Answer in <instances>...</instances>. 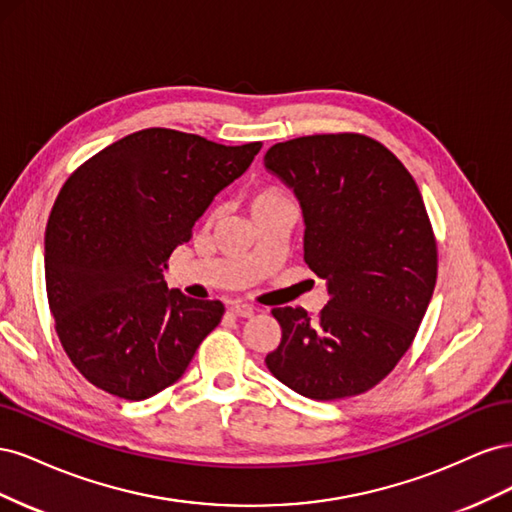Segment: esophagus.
Instances as JSON below:
<instances>
[{"mask_svg": "<svg viewBox=\"0 0 512 512\" xmlns=\"http://www.w3.org/2000/svg\"><path fill=\"white\" fill-rule=\"evenodd\" d=\"M230 314L241 316V318H250V316H254V307L247 305V303H235L230 307Z\"/></svg>", "mask_w": 512, "mask_h": 512, "instance_id": "1", "label": "esophagus"}]
</instances>
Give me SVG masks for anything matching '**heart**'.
<instances>
[{
    "instance_id": "b5f03b06",
    "label": "heart",
    "mask_w": 512,
    "mask_h": 512,
    "mask_svg": "<svg viewBox=\"0 0 512 512\" xmlns=\"http://www.w3.org/2000/svg\"><path fill=\"white\" fill-rule=\"evenodd\" d=\"M290 203V198L280 190V188H273V185H267V188H260L252 194L250 198V211L252 215L277 207V205H286Z\"/></svg>"
}]
</instances>
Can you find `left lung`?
Instances as JSON below:
<instances>
[{"instance_id":"1","label":"left lung","mask_w":512,"mask_h":512,"mask_svg":"<svg viewBox=\"0 0 512 512\" xmlns=\"http://www.w3.org/2000/svg\"><path fill=\"white\" fill-rule=\"evenodd\" d=\"M265 166L297 194L305 262L331 297L316 318L275 307L282 342L265 363L303 397L361 395L408 352L436 288L423 196L406 166L365 134L292 138L267 151Z\"/></svg>"}]
</instances>
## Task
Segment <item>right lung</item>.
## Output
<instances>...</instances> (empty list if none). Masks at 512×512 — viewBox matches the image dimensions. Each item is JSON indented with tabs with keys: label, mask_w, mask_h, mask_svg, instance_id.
Instances as JSON below:
<instances>
[{
	"label": "right lung",
	"mask_w": 512,
	"mask_h": 512,
	"mask_svg": "<svg viewBox=\"0 0 512 512\" xmlns=\"http://www.w3.org/2000/svg\"><path fill=\"white\" fill-rule=\"evenodd\" d=\"M260 147L147 128L70 175L46 224L44 277L57 337L85 380L141 401L183 376L224 305L168 290L162 269Z\"/></svg>",
	"instance_id": "right-lung-1"
}]
</instances>
